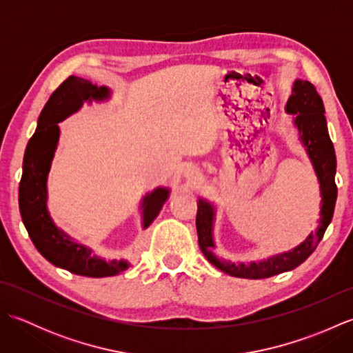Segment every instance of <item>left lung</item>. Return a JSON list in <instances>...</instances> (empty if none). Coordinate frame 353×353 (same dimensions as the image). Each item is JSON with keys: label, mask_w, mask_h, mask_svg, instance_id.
Returning <instances> with one entry per match:
<instances>
[{"label": "left lung", "mask_w": 353, "mask_h": 353, "mask_svg": "<svg viewBox=\"0 0 353 353\" xmlns=\"http://www.w3.org/2000/svg\"><path fill=\"white\" fill-rule=\"evenodd\" d=\"M287 112L294 114V124L303 145L306 147L314 168H316L320 191H321V211H320V226L317 232H311L310 236L302 244H299L290 252L268 258L267 261L250 262V264H232L216 258L215 244L212 236L214 229V208L206 200L199 199L196 226L199 235V245L203 252L205 258L214 264L221 272L235 277L244 279H265L283 272L296 268L311 256L316 247L323 238L325 232L332 220L335 200H336V185H335V150L332 141L329 138L325 106L321 101L316 86L306 80H296L292 94L287 101Z\"/></svg>", "instance_id": "1"}]
</instances>
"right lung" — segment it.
Wrapping results in <instances>:
<instances>
[{"label":"right lung","mask_w":353,"mask_h":353,"mask_svg":"<svg viewBox=\"0 0 353 353\" xmlns=\"http://www.w3.org/2000/svg\"><path fill=\"white\" fill-rule=\"evenodd\" d=\"M109 94L106 86L99 88L89 80L76 76L66 79L51 94L37 119V129L27 144L19 182V212L36 249L52 265L88 277L115 276L129 268V264L127 261L106 262L92 256L91 250L74 243L56 228L47 211V176L59 141L57 123L77 112L83 101L106 100ZM168 194V190L157 188L142 200L144 228H148L161 212Z\"/></svg>","instance_id":"right-lung-1"}]
</instances>
